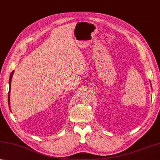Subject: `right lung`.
I'll use <instances>...</instances> for the list:
<instances>
[{
    "instance_id": "right-lung-1",
    "label": "right lung",
    "mask_w": 160,
    "mask_h": 160,
    "mask_svg": "<svg viewBox=\"0 0 160 160\" xmlns=\"http://www.w3.org/2000/svg\"><path fill=\"white\" fill-rule=\"evenodd\" d=\"M13 73H14V71L12 72V73L10 74V80H9V88H10V90H9V92H8V104H9V106H10V86H11V79H12V75H13Z\"/></svg>"
}]
</instances>
